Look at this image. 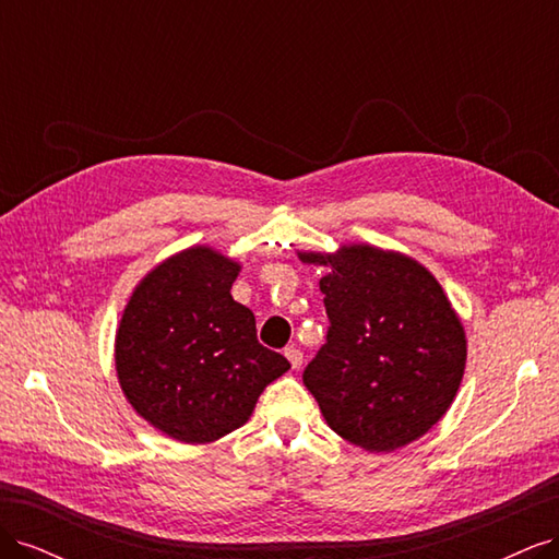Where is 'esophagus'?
<instances>
[{"instance_id":"34e87169","label":"esophagus","mask_w":559,"mask_h":559,"mask_svg":"<svg viewBox=\"0 0 559 559\" xmlns=\"http://www.w3.org/2000/svg\"><path fill=\"white\" fill-rule=\"evenodd\" d=\"M284 357L289 359L292 368H300V366H302V352H300L298 347H294V345L284 349Z\"/></svg>"}]
</instances>
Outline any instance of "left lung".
Masks as SVG:
<instances>
[{
    "label": "left lung",
    "mask_w": 559,
    "mask_h": 559,
    "mask_svg": "<svg viewBox=\"0 0 559 559\" xmlns=\"http://www.w3.org/2000/svg\"><path fill=\"white\" fill-rule=\"evenodd\" d=\"M324 265L326 345L302 370L326 425L368 452L425 436L452 405L466 366V333L443 286L401 251L343 245L298 251Z\"/></svg>",
    "instance_id": "left-lung-1"
}]
</instances>
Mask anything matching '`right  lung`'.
<instances>
[{"instance_id": "add662e5", "label": "right lung", "mask_w": 559, "mask_h": 559, "mask_svg": "<svg viewBox=\"0 0 559 559\" xmlns=\"http://www.w3.org/2000/svg\"><path fill=\"white\" fill-rule=\"evenodd\" d=\"M240 267L207 245L183 249L148 270L118 324V384L134 413L179 443L240 429L263 389L292 368L233 300Z\"/></svg>"}]
</instances>
